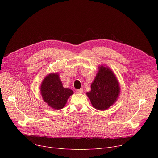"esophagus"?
Returning a JSON list of instances; mask_svg holds the SVG:
<instances>
[{
    "mask_svg": "<svg viewBox=\"0 0 158 158\" xmlns=\"http://www.w3.org/2000/svg\"><path fill=\"white\" fill-rule=\"evenodd\" d=\"M82 92H83V89H82V88L76 90V93L77 94H82Z\"/></svg>",
    "mask_w": 158,
    "mask_h": 158,
    "instance_id": "34e87169",
    "label": "esophagus"
}]
</instances>
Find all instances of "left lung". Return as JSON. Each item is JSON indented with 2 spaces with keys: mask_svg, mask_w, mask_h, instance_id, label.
<instances>
[{
  "mask_svg": "<svg viewBox=\"0 0 158 158\" xmlns=\"http://www.w3.org/2000/svg\"><path fill=\"white\" fill-rule=\"evenodd\" d=\"M120 87L114 73L110 67L101 64L91 85V91L86 93L95 109L105 111L117 102Z\"/></svg>",
  "mask_w": 158,
  "mask_h": 158,
  "instance_id": "8db88e82",
  "label": "left lung"
}]
</instances>
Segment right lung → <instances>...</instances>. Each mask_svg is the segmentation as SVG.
<instances>
[{
  "instance_id": "obj_1",
  "label": "right lung",
  "mask_w": 158,
  "mask_h": 158,
  "mask_svg": "<svg viewBox=\"0 0 158 158\" xmlns=\"http://www.w3.org/2000/svg\"><path fill=\"white\" fill-rule=\"evenodd\" d=\"M40 92L44 102L56 110L65 106L69 98L73 94L70 88H64L57 72L50 73L40 85Z\"/></svg>"
}]
</instances>
